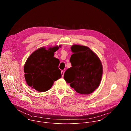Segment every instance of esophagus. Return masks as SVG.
<instances>
[{"label":"esophagus","mask_w":131,"mask_h":131,"mask_svg":"<svg viewBox=\"0 0 131 131\" xmlns=\"http://www.w3.org/2000/svg\"><path fill=\"white\" fill-rule=\"evenodd\" d=\"M61 73H62V77H64V71L62 70V71H61Z\"/></svg>","instance_id":"esophagus-1"}]
</instances>
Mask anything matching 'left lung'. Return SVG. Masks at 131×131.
Instances as JSON below:
<instances>
[{
  "instance_id": "left-lung-1",
  "label": "left lung",
  "mask_w": 131,
  "mask_h": 131,
  "mask_svg": "<svg viewBox=\"0 0 131 131\" xmlns=\"http://www.w3.org/2000/svg\"><path fill=\"white\" fill-rule=\"evenodd\" d=\"M71 50L73 52L70 59L72 67L66 70L64 78L77 93L90 94L101 83L103 74L101 61L88 47L74 45Z\"/></svg>"
}]
</instances>
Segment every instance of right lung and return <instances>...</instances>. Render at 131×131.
Listing matches in <instances>:
<instances>
[{
    "label": "right lung",
    "mask_w": 131,
    "mask_h": 131,
    "mask_svg": "<svg viewBox=\"0 0 131 131\" xmlns=\"http://www.w3.org/2000/svg\"><path fill=\"white\" fill-rule=\"evenodd\" d=\"M59 47L61 46L47 49L41 47L28 57L24 66L25 78L28 86L43 92L51 89L54 81L61 78L60 61L54 57V52Z\"/></svg>",
    "instance_id": "add662e5"
}]
</instances>
